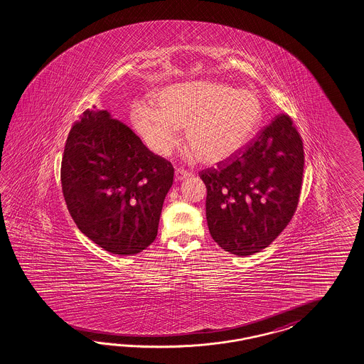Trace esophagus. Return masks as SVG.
Masks as SVG:
<instances>
[{"instance_id": "esophagus-1", "label": "esophagus", "mask_w": 364, "mask_h": 364, "mask_svg": "<svg viewBox=\"0 0 364 364\" xmlns=\"http://www.w3.org/2000/svg\"><path fill=\"white\" fill-rule=\"evenodd\" d=\"M192 176V173L187 171V169H183V168H176V171H175V178H176L177 181H180V180H184L186 177Z\"/></svg>"}]
</instances>
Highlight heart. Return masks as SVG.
I'll use <instances>...</instances> for the list:
<instances>
[{
  "instance_id": "1",
  "label": "heart",
  "mask_w": 364,
  "mask_h": 364,
  "mask_svg": "<svg viewBox=\"0 0 364 364\" xmlns=\"http://www.w3.org/2000/svg\"><path fill=\"white\" fill-rule=\"evenodd\" d=\"M132 120L157 155L168 156L178 144V129L186 127V143L195 159L215 164L233 156L256 136L264 106L249 90L188 82L160 91L154 105H135Z\"/></svg>"
}]
</instances>
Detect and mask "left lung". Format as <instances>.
<instances>
[{"label":"left lung","mask_w":364,"mask_h":364,"mask_svg":"<svg viewBox=\"0 0 364 364\" xmlns=\"http://www.w3.org/2000/svg\"><path fill=\"white\" fill-rule=\"evenodd\" d=\"M304 166L302 139L281 114L233 156L201 171L212 238L241 257L270 245L294 216Z\"/></svg>","instance_id":"left-lung-1"}]
</instances>
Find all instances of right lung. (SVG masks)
<instances>
[{
  "label": "right lung",
  "mask_w": 364,
  "mask_h": 364,
  "mask_svg": "<svg viewBox=\"0 0 364 364\" xmlns=\"http://www.w3.org/2000/svg\"><path fill=\"white\" fill-rule=\"evenodd\" d=\"M173 172L107 111L86 109L70 129L60 183L79 230L109 253L132 256L156 238Z\"/></svg>",
  "instance_id": "right-lung-1"
}]
</instances>
